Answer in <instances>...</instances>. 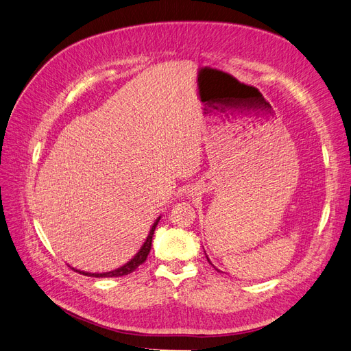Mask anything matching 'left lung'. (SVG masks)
<instances>
[{
    "label": "left lung",
    "instance_id": "1",
    "mask_svg": "<svg viewBox=\"0 0 351 351\" xmlns=\"http://www.w3.org/2000/svg\"><path fill=\"white\" fill-rule=\"evenodd\" d=\"M206 256H207V254H206ZM207 261L211 264V261H210V258H208V256H207ZM211 265H213V264H211Z\"/></svg>",
    "mask_w": 351,
    "mask_h": 351
}]
</instances>
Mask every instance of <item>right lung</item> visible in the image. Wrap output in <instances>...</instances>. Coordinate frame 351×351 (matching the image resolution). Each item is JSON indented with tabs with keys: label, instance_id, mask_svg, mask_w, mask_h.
I'll use <instances>...</instances> for the list:
<instances>
[{
	"label": "right lung",
	"instance_id": "obj_1",
	"mask_svg": "<svg viewBox=\"0 0 351 351\" xmlns=\"http://www.w3.org/2000/svg\"><path fill=\"white\" fill-rule=\"evenodd\" d=\"M160 217L162 216H159V217L156 219V221L153 223L152 229L149 232V236H147L145 242L140 247V251L135 254L127 264H123L122 267H119V268H117L114 271H108V273H87V271H80V269H75V268H73V269L77 271V273L83 274V276L96 277V278H101V277H122V276H127V274L132 273L135 268H138L147 259V255H149V252L152 250V241H153V234H154V230H156V226H157V223L160 221Z\"/></svg>",
	"mask_w": 351,
	"mask_h": 351
}]
</instances>
